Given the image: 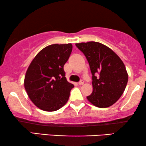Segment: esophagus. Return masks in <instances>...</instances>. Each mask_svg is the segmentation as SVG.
<instances>
[{"label":"esophagus","mask_w":146,"mask_h":146,"mask_svg":"<svg viewBox=\"0 0 146 146\" xmlns=\"http://www.w3.org/2000/svg\"><path fill=\"white\" fill-rule=\"evenodd\" d=\"M84 83V81L83 80H81L78 82V84L79 85H83Z\"/></svg>","instance_id":"esophagus-1"}]
</instances>
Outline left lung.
<instances>
[{
    "instance_id": "1",
    "label": "left lung",
    "mask_w": 146,
    "mask_h": 146,
    "mask_svg": "<svg viewBox=\"0 0 146 146\" xmlns=\"http://www.w3.org/2000/svg\"><path fill=\"white\" fill-rule=\"evenodd\" d=\"M85 55L92 74L93 91L87 99L95 106L108 108L118 100L128 75L124 64L113 50L96 42L76 44Z\"/></svg>"
}]
</instances>
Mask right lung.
<instances>
[{
    "label": "right lung",
    "instance_id": "right-lung-1",
    "mask_svg": "<svg viewBox=\"0 0 146 146\" xmlns=\"http://www.w3.org/2000/svg\"><path fill=\"white\" fill-rule=\"evenodd\" d=\"M72 50L71 44L48 46L30 64L25 78V88L30 99L40 109L58 110L68 100L74 85L66 78L64 65Z\"/></svg>",
    "mask_w": 146,
    "mask_h": 146
}]
</instances>
